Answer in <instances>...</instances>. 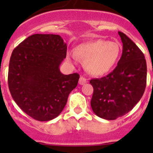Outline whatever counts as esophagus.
<instances>
[{
  "label": "esophagus",
  "instance_id": "esophagus-1",
  "mask_svg": "<svg viewBox=\"0 0 153 153\" xmlns=\"http://www.w3.org/2000/svg\"><path fill=\"white\" fill-rule=\"evenodd\" d=\"M86 79L85 78H84V77H81L79 79V84L80 85H84V84H85L86 83Z\"/></svg>",
  "mask_w": 153,
  "mask_h": 153
}]
</instances>
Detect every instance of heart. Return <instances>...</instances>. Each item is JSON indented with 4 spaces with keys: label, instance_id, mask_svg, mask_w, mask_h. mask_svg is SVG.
Returning <instances> with one entry per match:
<instances>
[{
    "label": "heart",
    "instance_id": "heart-1",
    "mask_svg": "<svg viewBox=\"0 0 153 153\" xmlns=\"http://www.w3.org/2000/svg\"><path fill=\"white\" fill-rule=\"evenodd\" d=\"M121 51L119 43L98 39L80 44L76 52L69 51L68 58L74 62H78L79 58L84 60L89 73L101 76L113 69L119 59Z\"/></svg>",
    "mask_w": 153,
    "mask_h": 153
}]
</instances>
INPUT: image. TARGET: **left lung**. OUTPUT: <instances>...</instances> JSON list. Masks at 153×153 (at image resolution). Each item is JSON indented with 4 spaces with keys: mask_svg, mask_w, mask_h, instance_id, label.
<instances>
[{
    "mask_svg": "<svg viewBox=\"0 0 153 153\" xmlns=\"http://www.w3.org/2000/svg\"><path fill=\"white\" fill-rule=\"evenodd\" d=\"M122 55L112 72L90 81L94 88L91 107L106 120H115L132 110L141 100L146 84V63L143 52L124 33L118 32Z\"/></svg>",
    "mask_w": 153,
    "mask_h": 153,
    "instance_id": "8db88e82",
    "label": "left lung"
}]
</instances>
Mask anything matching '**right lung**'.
Segmentation results:
<instances>
[{
    "label": "right lung",
    "mask_w": 153,
    "mask_h": 153,
    "mask_svg": "<svg viewBox=\"0 0 153 153\" xmlns=\"http://www.w3.org/2000/svg\"><path fill=\"white\" fill-rule=\"evenodd\" d=\"M67 49L60 35L35 34L12 52L8 72L11 95L34 119L47 121L58 116L77 86L78 73L64 75L60 71Z\"/></svg>",
    "instance_id": "obj_1"
}]
</instances>
